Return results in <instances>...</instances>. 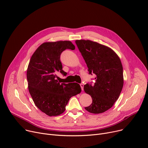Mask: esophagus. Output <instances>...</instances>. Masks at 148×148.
Returning a JSON list of instances; mask_svg holds the SVG:
<instances>
[{"instance_id": "obj_1", "label": "esophagus", "mask_w": 148, "mask_h": 148, "mask_svg": "<svg viewBox=\"0 0 148 148\" xmlns=\"http://www.w3.org/2000/svg\"><path fill=\"white\" fill-rule=\"evenodd\" d=\"M80 87H81V88H82V90H83V88H84V85H83V84H80Z\"/></svg>"}]
</instances>
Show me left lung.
I'll use <instances>...</instances> for the list:
<instances>
[{
    "label": "left lung",
    "mask_w": 148,
    "mask_h": 148,
    "mask_svg": "<svg viewBox=\"0 0 148 148\" xmlns=\"http://www.w3.org/2000/svg\"><path fill=\"white\" fill-rule=\"evenodd\" d=\"M75 44L88 68L95 75L94 84L87 83L84 92L90 95L92 104L88 112L98 114L108 110L120 95L123 85V67L120 58L112 49L90 40H76Z\"/></svg>",
    "instance_id": "1"
}]
</instances>
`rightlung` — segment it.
<instances>
[{"mask_svg": "<svg viewBox=\"0 0 148 148\" xmlns=\"http://www.w3.org/2000/svg\"><path fill=\"white\" fill-rule=\"evenodd\" d=\"M66 49L74 50L75 46L69 41L44 42L34 53L27 67L30 94L36 106L49 116L63 113L70 98L82 91L78 83H61L57 80L58 72L67 74L60 60Z\"/></svg>", "mask_w": 148, "mask_h": 148, "instance_id": "add662e5", "label": "right lung"}]
</instances>
